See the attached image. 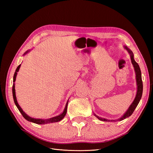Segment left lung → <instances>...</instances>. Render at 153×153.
Wrapping results in <instances>:
<instances>
[{
  "instance_id": "8db88e82",
  "label": "left lung",
  "mask_w": 153,
  "mask_h": 153,
  "mask_svg": "<svg viewBox=\"0 0 153 153\" xmlns=\"http://www.w3.org/2000/svg\"><path fill=\"white\" fill-rule=\"evenodd\" d=\"M124 48L126 49L128 53L129 54V56H130L131 58V63L133 66L134 69H135V75H136V82H137V94L135 96V98L134 99L133 101L132 102V103L130 105V106H129V108H128V110H126V112H125L123 115L117 119H107L105 118H102L100 117L98 115H96L95 114H94V116L96 117L98 119H100V121H106V122H115V121H123L124 119H126L127 117H129L130 115L133 114V112H134V110L136 108V107L137 106L138 103H139L140 100H141L142 96V92H143V84H142V74H141V71L139 66L138 64L136 62V61L134 59V55L133 53L132 52V51L128 48L126 46H124Z\"/></svg>"
}]
</instances>
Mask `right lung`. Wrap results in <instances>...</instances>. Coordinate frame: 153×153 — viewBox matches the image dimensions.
Segmentation results:
<instances>
[{
  "instance_id": "right-lung-1",
  "label": "right lung",
  "mask_w": 153,
  "mask_h": 153,
  "mask_svg": "<svg viewBox=\"0 0 153 153\" xmlns=\"http://www.w3.org/2000/svg\"><path fill=\"white\" fill-rule=\"evenodd\" d=\"M30 50H27L26 52L24 53V55H25V54H27L28 52H29ZM21 66V64H20L19 66H18L16 69V71L15 72V74H14V76H13V82L14 84L13 85V100H14V102H15L16 107L18 108V109L19 110L20 112L22 114V115H23V117H24L27 121L32 122V123H34L36 124H48V123H57L59 122L60 121H61V120L65 116L66 112H67V106H68V101L69 100H68V101L66 102V106H65V108L64 109L63 112L59 115H57V116H55L53 117H51L49 119H36V118H33V117H31L30 116H29L28 115H27L25 112H24V110H22V108L20 107V106L19 105V104L18 103V101L16 100V92H15V82L16 81V75H17V72H18L20 69V68Z\"/></svg>"
}]
</instances>
